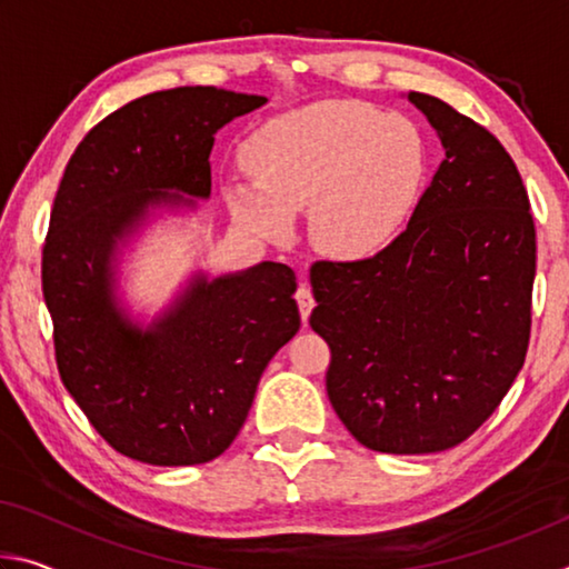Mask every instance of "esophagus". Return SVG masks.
Returning <instances> with one entry per match:
<instances>
[{
  "label": "esophagus",
  "instance_id": "34e87169",
  "mask_svg": "<svg viewBox=\"0 0 569 569\" xmlns=\"http://www.w3.org/2000/svg\"><path fill=\"white\" fill-rule=\"evenodd\" d=\"M296 303H298V311H301V319H303V323H306L308 316H311V311H313V306H316L313 293H311V286H306V283L298 286Z\"/></svg>",
  "mask_w": 569,
  "mask_h": 569
}]
</instances>
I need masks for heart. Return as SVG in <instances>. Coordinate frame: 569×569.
Listing matches in <instances>:
<instances>
[{"label": "heart", "mask_w": 569, "mask_h": 569, "mask_svg": "<svg viewBox=\"0 0 569 569\" xmlns=\"http://www.w3.org/2000/svg\"><path fill=\"white\" fill-rule=\"evenodd\" d=\"M256 182L228 186V206L256 236L281 240L311 208L313 246L343 261L381 253L421 203L429 150L403 114L323 100L268 120L246 146Z\"/></svg>", "instance_id": "obj_1"}]
</instances>
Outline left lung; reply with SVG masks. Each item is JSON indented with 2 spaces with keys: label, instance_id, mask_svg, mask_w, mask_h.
Returning a JSON list of instances; mask_svg holds the SVG:
<instances>
[{
  "label": "left lung",
  "instance_id": "8db88e82",
  "mask_svg": "<svg viewBox=\"0 0 569 569\" xmlns=\"http://www.w3.org/2000/svg\"><path fill=\"white\" fill-rule=\"evenodd\" d=\"M409 102L445 148L417 213L373 258L311 266L308 323L331 349V407L383 455L475 435L522 369L532 326L535 220L515 160L451 104Z\"/></svg>",
  "mask_w": 569,
  "mask_h": 569
}]
</instances>
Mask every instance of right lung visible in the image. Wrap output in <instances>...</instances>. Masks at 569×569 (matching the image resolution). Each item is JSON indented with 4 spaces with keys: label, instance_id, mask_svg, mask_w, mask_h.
Listing matches in <instances>:
<instances>
[{
    "label": "right lung",
    "instance_id": "add662e5",
    "mask_svg": "<svg viewBox=\"0 0 569 569\" xmlns=\"http://www.w3.org/2000/svg\"><path fill=\"white\" fill-rule=\"evenodd\" d=\"M266 102L218 88L132 100L84 134L54 196L42 293L57 369L98 435L146 465L223 455L268 361L301 326L296 273L273 261L220 278L196 273L150 326L132 321L114 291L118 246L152 208L210 198L216 132Z\"/></svg>",
    "mask_w": 569,
    "mask_h": 569
}]
</instances>
